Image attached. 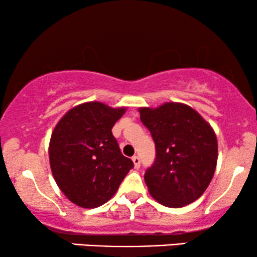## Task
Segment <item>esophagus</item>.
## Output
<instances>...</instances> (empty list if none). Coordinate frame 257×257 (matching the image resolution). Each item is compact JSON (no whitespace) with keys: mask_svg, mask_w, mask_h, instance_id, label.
I'll use <instances>...</instances> for the list:
<instances>
[{"mask_svg":"<svg viewBox=\"0 0 257 257\" xmlns=\"http://www.w3.org/2000/svg\"><path fill=\"white\" fill-rule=\"evenodd\" d=\"M133 162H134L135 168H140V157L139 156H133Z\"/></svg>","mask_w":257,"mask_h":257,"instance_id":"obj_1","label":"esophagus"}]
</instances>
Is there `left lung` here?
Wrapping results in <instances>:
<instances>
[{"label": "left lung", "instance_id": "1", "mask_svg": "<svg viewBox=\"0 0 257 257\" xmlns=\"http://www.w3.org/2000/svg\"><path fill=\"white\" fill-rule=\"evenodd\" d=\"M139 112L156 147L155 162L145 173L151 196L169 208L198 199L216 168L217 140L211 126L184 104L167 102Z\"/></svg>", "mask_w": 257, "mask_h": 257}]
</instances>
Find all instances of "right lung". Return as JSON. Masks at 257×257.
<instances>
[{"mask_svg": "<svg viewBox=\"0 0 257 257\" xmlns=\"http://www.w3.org/2000/svg\"><path fill=\"white\" fill-rule=\"evenodd\" d=\"M124 111L98 101L85 102L67 112L53 132V176L65 196L82 208L107 202L134 167L111 132Z\"/></svg>", "mask_w": 257, "mask_h": 257, "instance_id": "obj_1", "label": "right lung"}]
</instances>
